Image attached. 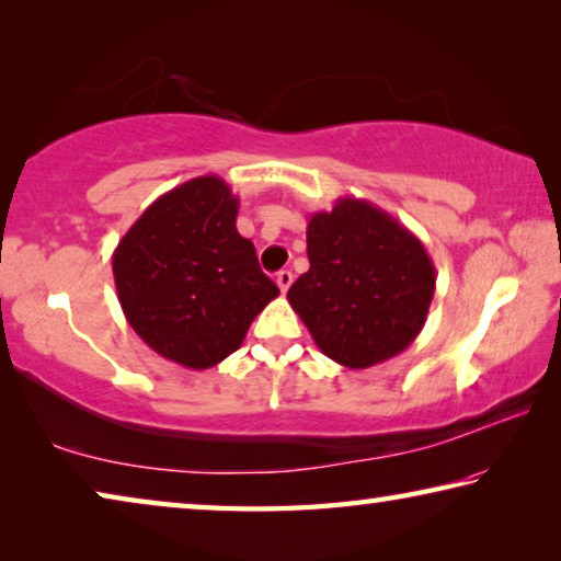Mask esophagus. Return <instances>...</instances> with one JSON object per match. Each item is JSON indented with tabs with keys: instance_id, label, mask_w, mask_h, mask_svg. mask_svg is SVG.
<instances>
[{
	"instance_id": "1",
	"label": "esophagus",
	"mask_w": 561,
	"mask_h": 561,
	"mask_svg": "<svg viewBox=\"0 0 561 561\" xmlns=\"http://www.w3.org/2000/svg\"><path fill=\"white\" fill-rule=\"evenodd\" d=\"M274 282H277V287L282 289V294L287 291L291 287V272L289 270H282L277 272V277H274Z\"/></svg>"
}]
</instances>
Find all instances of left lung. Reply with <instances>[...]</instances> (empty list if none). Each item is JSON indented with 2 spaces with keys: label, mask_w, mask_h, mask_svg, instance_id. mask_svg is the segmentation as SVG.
<instances>
[{
  "label": "left lung",
  "mask_w": 561,
  "mask_h": 561,
  "mask_svg": "<svg viewBox=\"0 0 561 561\" xmlns=\"http://www.w3.org/2000/svg\"><path fill=\"white\" fill-rule=\"evenodd\" d=\"M309 272L287 299L321 354L368 368L401 354L421 334L435 294L423 242L381 207L339 197L307 225Z\"/></svg>",
  "instance_id": "left-lung-1"
}]
</instances>
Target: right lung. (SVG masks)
Instances as JSON below:
<instances>
[{
  "label": "right lung",
  "instance_id": "obj_1",
  "mask_svg": "<svg viewBox=\"0 0 561 561\" xmlns=\"http://www.w3.org/2000/svg\"><path fill=\"white\" fill-rule=\"evenodd\" d=\"M240 201L217 175L160 195L113 252V279L133 331L168 360L210 368L240 348L279 289L237 232Z\"/></svg>",
  "mask_w": 561,
  "mask_h": 561
}]
</instances>
